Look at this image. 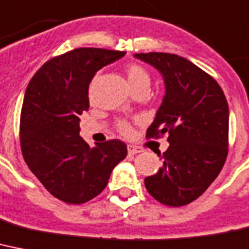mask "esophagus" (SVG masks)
Wrapping results in <instances>:
<instances>
[{"mask_svg": "<svg viewBox=\"0 0 249 249\" xmlns=\"http://www.w3.org/2000/svg\"><path fill=\"white\" fill-rule=\"evenodd\" d=\"M139 152H141V148H138V147H135V145H131V144L128 145L129 155H137V153Z\"/></svg>", "mask_w": 249, "mask_h": 249, "instance_id": "34e87169", "label": "esophagus"}]
</instances>
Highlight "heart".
Segmentation results:
<instances>
[{"instance_id": "b5f03b06", "label": "heart", "mask_w": 249, "mask_h": 249, "mask_svg": "<svg viewBox=\"0 0 249 249\" xmlns=\"http://www.w3.org/2000/svg\"><path fill=\"white\" fill-rule=\"evenodd\" d=\"M126 75H128V82L130 87L138 86V84H149V82H151L148 71L143 66L138 65V64L129 65L126 68ZM119 130L124 135H129L131 133V126L128 123L121 121L119 124Z\"/></svg>"}]
</instances>
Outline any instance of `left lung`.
Returning <instances> with one entry per match:
<instances>
[{
    "label": "left lung",
    "mask_w": 249,
    "mask_h": 249,
    "mask_svg": "<svg viewBox=\"0 0 249 249\" xmlns=\"http://www.w3.org/2000/svg\"><path fill=\"white\" fill-rule=\"evenodd\" d=\"M162 75L165 96L148 138L167 134L162 167L144 179L162 205L179 207L197 199L223 169L228 156L229 107L215 79L187 58L163 52L135 53ZM160 156V155H159Z\"/></svg>",
    "instance_id": "1"
}]
</instances>
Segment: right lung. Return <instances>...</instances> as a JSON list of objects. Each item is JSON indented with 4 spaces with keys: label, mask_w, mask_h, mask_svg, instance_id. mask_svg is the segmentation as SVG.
I'll return each instance as SVG.
<instances>
[{
    "label": "right lung",
    "mask_w": 249,
    "mask_h": 249,
    "mask_svg": "<svg viewBox=\"0 0 249 249\" xmlns=\"http://www.w3.org/2000/svg\"><path fill=\"white\" fill-rule=\"evenodd\" d=\"M124 54L76 48L46 62L26 87L20 116L21 152L32 173L60 201H90L126 157V144L119 139L89 147L79 135V116L89 108L93 76Z\"/></svg>",
    "instance_id": "1"
}]
</instances>
